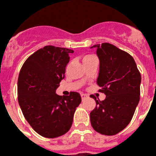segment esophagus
Returning <instances> with one entry per match:
<instances>
[{
  "label": "esophagus",
  "instance_id": "esophagus-1",
  "mask_svg": "<svg viewBox=\"0 0 156 156\" xmlns=\"http://www.w3.org/2000/svg\"><path fill=\"white\" fill-rule=\"evenodd\" d=\"M87 97H88L87 95H85V94H82V95H81V98H82V100H86V99H87Z\"/></svg>",
  "mask_w": 156,
  "mask_h": 156
}]
</instances>
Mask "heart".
Instances as JSON below:
<instances>
[{
    "label": "heart",
    "mask_w": 156,
    "mask_h": 156,
    "mask_svg": "<svg viewBox=\"0 0 156 156\" xmlns=\"http://www.w3.org/2000/svg\"><path fill=\"white\" fill-rule=\"evenodd\" d=\"M94 56H91V55H87V56H85L84 57H83V60H87V59H90L91 58V57H93Z\"/></svg>",
    "instance_id": "obj_1"
}]
</instances>
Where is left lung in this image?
<instances>
[{
    "mask_svg": "<svg viewBox=\"0 0 156 156\" xmlns=\"http://www.w3.org/2000/svg\"><path fill=\"white\" fill-rule=\"evenodd\" d=\"M96 48L100 60L97 84L106 95L90 113V124L98 133L114 135L123 130L132 120L140 100L141 74L133 58L116 46L104 43Z\"/></svg>",
    "mask_w": 156,
    "mask_h": 156,
    "instance_id": "8db88e82",
    "label": "left lung"
}]
</instances>
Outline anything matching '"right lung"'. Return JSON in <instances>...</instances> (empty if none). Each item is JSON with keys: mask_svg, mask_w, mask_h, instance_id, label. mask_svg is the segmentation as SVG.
<instances>
[{"mask_svg": "<svg viewBox=\"0 0 156 156\" xmlns=\"http://www.w3.org/2000/svg\"><path fill=\"white\" fill-rule=\"evenodd\" d=\"M73 52L68 48L45 46L27 59L18 76V100L23 116L44 138H57L67 133L82 101L78 92H70L68 96L56 93L65 78L69 54Z\"/></svg>", "mask_w": 156, "mask_h": 156, "instance_id": "obj_1", "label": "right lung"}]
</instances>
